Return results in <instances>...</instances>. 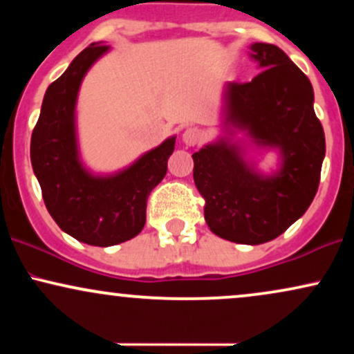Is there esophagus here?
Returning <instances> with one entry per match:
<instances>
[{"label": "esophagus", "instance_id": "esophagus-1", "mask_svg": "<svg viewBox=\"0 0 354 354\" xmlns=\"http://www.w3.org/2000/svg\"><path fill=\"white\" fill-rule=\"evenodd\" d=\"M201 140H203V131L200 128H196V126H191V128L185 129V133H183V141H185V145L188 146L201 143Z\"/></svg>", "mask_w": 354, "mask_h": 354}]
</instances>
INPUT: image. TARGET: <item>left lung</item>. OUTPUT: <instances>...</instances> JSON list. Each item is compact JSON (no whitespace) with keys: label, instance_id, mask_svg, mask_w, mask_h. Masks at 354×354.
I'll use <instances>...</instances> for the list:
<instances>
[{"label":"left lung","instance_id":"1","mask_svg":"<svg viewBox=\"0 0 354 354\" xmlns=\"http://www.w3.org/2000/svg\"><path fill=\"white\" fill-rule=\"evenodd\" d=\"M251 51L263 71L248 83L226 84V123L248 129L258 145L278 148L281 169L261 176L236 146L221 140L193 154V178L214 234L261 245L278 238L310 208L326 143L308 76L274 44L254 43Z\"/></svg>","mask_w":354,"mask_h":354}]
</instances>
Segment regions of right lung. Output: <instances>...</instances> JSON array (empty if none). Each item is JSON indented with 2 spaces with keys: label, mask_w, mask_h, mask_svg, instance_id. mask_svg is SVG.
Segmentation results:
<instances>
[{
  "label": "right lung",
  "mask_w": 354,
  "mask_h": 354,
  "mask_svg": "<svg viewBox=\"0 0 354 354\" xmlns=\"http://www.w3.org/2000/svg\"><path fill=\"white\" fill-rule=\"evenodd\" d=\"M109 46L89 44L44 95L31 135V165L51 218L64 233L91 246L135 238L146 223L149 193L168 171L174 140L151 149L115 176H93L80 163L75 106L83 76Z\"/></svg>",
  "instance_id": "right-lung-1"
}]
</instances>
